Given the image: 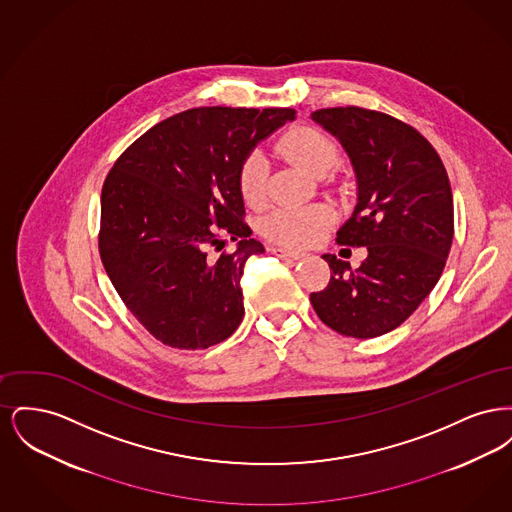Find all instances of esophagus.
Masks as SVG:
<instances>
[{
    "label": "esophagus",
    "mask_w": 512,
    "mask_h": 512,
    "mask_svg": "<svg viewBox=\"0 0 512 512\" xmlns=\"http://www.w3.org/2000/svg\"><path fill=\"white\" fill-rule=\"evenodd\" d=\"M270 251H272L274 255H278V257H286V259H293V261H297V259H303V257H305V253H303V251H297V249H286V247H270Z\"/></svg>",
    "instance_id": "34e87169"
}]
</instances>
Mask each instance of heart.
Here are the masks:
<instances>
[{
    "label": "heart",
    "instance_id": "obj_1",
    "mask_svg": "<svg viewBox=\"0 0 512 512\" xmlns=\"http://www.w3.org/2000/svg\"><path fill=\"white\" fill-rule=\"evenodd\" d=\"M278 151L295 167L313 176L326 174L340 157L334 138L313 126H297L286 132L278 142ZM267 182V161L257 151L249 153L238 171V186L247 205H263L267 197ZM332 222L334 213L326 205L278 207L263 219L261 232L270 242L303 247L318 242Z\"/></svg>",
    "mask_w": 512,
    "mask_h": 512
}]
</instances>
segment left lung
Masks as SVG:
<instances>
[{
    "label": "left lung",
    "mask_w": 512,
    "mask_h": 512,
    "mask_svg": "<svg viewBox=\"0 0 512 512\" xmlns=\"http://www.w3.org/2000/svg\"><path fill=\"white\" fill-rule=\"evenodd\" d=\"M311 119L340 140L357 176V205L336 242L366 247L361 267L322 255L328 286L311 293L318 318L368 340L413 315L438 284L453 242V194L438 151L413 126L363 107L318 109Z\"/></svg>",
    "instance_id": "left-lung-1"
}]
</instances>
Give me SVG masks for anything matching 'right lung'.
<instances>
[{
    "label": "right lung",
    "mask_w": 512,
    "mask_h": 512,
    "mask_svg": "<svg viewBox=\"0 0 512 512\" xmlns=\"http://www.w3.org/2000/svg\"><path fill=\"white\" fill-rule=\"evenodd\" d=\"M293 109L195 107L142 134L101 190L99 255L128 311L155 340L207 349L244 318L245 261L265 251L245 224L238 171ZM230 237L232 254L209 258Z\"/></svg>",
    "instance_id": "add662e5"
}]
</instances>
